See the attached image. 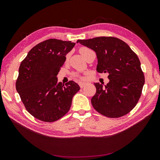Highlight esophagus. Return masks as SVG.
Listing matches in <instances>:
<instances>
[{"label": "esophagus", "instance_id": "1", "mask_svg": "<svg viewBox=\"0 0 160 160\" xmlns=\"http://www.w3.org/2000/svg\"><path fill=\"white\" fill-rule=\"evenodd\" d=\"M86 85L85 82H79V85L81 88H82L84 86H85Z\"/></svg>", "mask_w": 160, "mask_h": 160}]
</instances>
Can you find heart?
<instances>
[{
  "label": "heart",
  "mask_w": 160,
  "mask_h": 160,
  "mask_svg": "<svg viewBox=\"0 0 160 160\" xmlns=\"http://www.w3.org/2000/svg\"><path fill=\"white\" fill-rule=\"evenodd\" d=\"M91 51H92L90 48H88V47H81L80 48V53H81V55H82L84 58H85L86 57V56L88 55V54L90 53V52H91ZM68 55H67L66 56V59H68ZM75 76H77V77H79L80 79H82V77H80L79 75H75Z\"/></svg>",
  "instance_id": "b5f03b06"
}]
</instances>
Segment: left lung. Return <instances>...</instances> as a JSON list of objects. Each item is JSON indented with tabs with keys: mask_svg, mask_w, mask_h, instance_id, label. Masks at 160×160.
<instances>
[{
	"mask_svg": "<svg viewBox=\"0 0 160 160\" xmlns=\"http://www.w3.org/2000/svg\"><path fill=\"white\" fill-rule=\"evenodd\" d=\"M77 43L95 51L97 71L109 74L106 85L94 83L97 91L91 102L94 109L109 118L128 113L138 102L145 84L138 56L126 42L116 37L79 39Z\"/></svg>",
	"mask_w": 160,
	"mask_h": 160,
	"instance_id": "8db88e82",
	"label": "left lung"
}]
</instances>
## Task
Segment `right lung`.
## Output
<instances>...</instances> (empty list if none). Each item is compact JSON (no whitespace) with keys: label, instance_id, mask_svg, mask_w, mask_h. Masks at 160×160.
I'll return each mask as SVG.
<instances>
[{"label":"right lung","instance_id":"1","mask_svg":"<svg viewBox=\"0 0 160 160\" xmlns=\"http://www.w3.org/2000/svg\"><path fill=\"white\" fill-rule=\"evenodd\" d=\"M75 43L50 39L29 51L19 68L16 90L28 112L37 119L53 122L68 112L80 90L74 81L58 82L57 75L66 54Z\"/></svg>","mask_w":160,"mask_h":160}]
</instances>
